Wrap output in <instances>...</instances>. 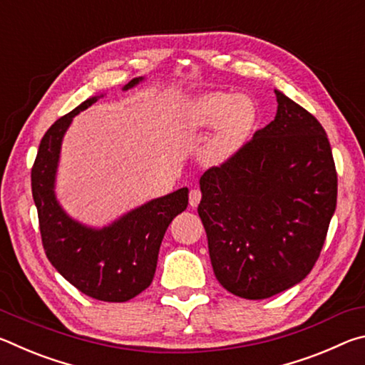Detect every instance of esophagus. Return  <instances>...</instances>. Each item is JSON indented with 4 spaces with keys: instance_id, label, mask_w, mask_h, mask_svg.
Masks as SVG:
<instances>
[{
    "instance_id": "1",
    "label": "esophagus",
    "mask_w": 365,
    "mask_h": 365,
    "mask_svg": "<svg viewBox=\"0 0 365 365\" xmlns=\"http://www.w3.org/2000/svg\"><path fill=\"white\" fill-rule=\"evenodd\" d=\"M200 201H201V191L197 188H193L190 191V206L196 207L200 205Z\"/></svg>"
}]
</instances>
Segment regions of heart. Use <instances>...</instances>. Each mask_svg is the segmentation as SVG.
<instances>
[{
	"label": "heart",
	"instance_id": "heart-1",
	"mask_svg": "<svg viewBox=\"0 0 365 365\" xmlns=\"http://www.w3.org/2000/svg\"><path fill=\"white\" fill-rule=\"evenodd\" d=\"M256 104L248 96H238L225 91L202 93L187 109V122L193 128L219 125L207 148L211 159L222 160L240 150L255 127Z\"/></svg>",
	"mask_w": 365,
	"mask_h": 365
}]
</instances>
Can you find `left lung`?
I'll return each mask as SVG.
<instances>
[{
  "instance_id": "obj_1",
  "label": "left lung",
  "mask_w": 365,
  "mask_h": 365,
  "mask_svg": "<svg viewBox=\"0 0 365 365\" xmlns=\"http://www.w3.org/2000/svg\"><path fill=\"white\" fill-rule=\"evenodd\" d=\"M277 115L202 174L197 214L215 279L265 299L312 270L336 207L338 178L320 122L275 90Z\"/></svg>"
}]
</instances>
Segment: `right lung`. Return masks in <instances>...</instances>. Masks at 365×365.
<instances>
[{
  "instance_id": "add662e5",
  "label": "right lung",
  "mask_w": 365,
  "mask_h": 365,
  "mask_svg": "<svg viewBox=\"0 0 365 365\" xmlns=\"http://www.w3.org/2000/svg\"><path fill=\"white\" fill-rule=\"evenodd\" d=\"M141 77L128 82L132 88ZM88 98L48 128L32 168L43 250L64 279L90 298L123 302L151 285L164 233L188 206V188L153 200L104 228H90L67 215L54 196L61 143L73 117L98 101Z\"/></svg>"
}]
</instances>
